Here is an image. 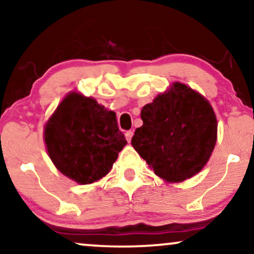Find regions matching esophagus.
<instances>
[{
    "mask_svg": "<svg viewBox=\"0 0 254 254\" xmlns=\"http://www.w3.org/2000/svg\"><path fill=\"white\" fill-rule=\"evenodd\" d=\"M133 130H127L126 133H125V135H126V138H127V141L128 142H130V140H131V137H133Z\"/></svg>",
    "mask_w": 254,
    "mask_h": 254,
    "instance_id": "34e87169",
    "label": "esophagus"
}]
</instances>
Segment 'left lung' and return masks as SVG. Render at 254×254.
Wrapping results in <instances>:
<instances>
[{
  "label": "left lung",
  "mask_w": 254,
  "mask_h": 254,
  "mask_svg": "<svg viewBox=\"0 0 254 254\" xmlns=\"http://www.w3.org/2000/svg\"><path fill=\"white\" fill-rule=\"evenodd\" d=\"M143 125L131 144L161 178L183 182L201 171L216 143L217 121L210 104L182 83L141 111Z\"/></svg>",
  "instance_id": "1"
}]
</instances>
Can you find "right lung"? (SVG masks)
Listing matches in <instances>:
<instances>
[{"instance_id":"right-lung-1","label":"right lung","mask_w":254,"mask_h":254,"mask_svg":"<svg viewBox=\"0 0 254 254\" xmlns=\"http://www.w3.org/2000/svg\"><path fill=\"white\" fill-rule=\"evenodd\" d=\"M45 142L59 171L83 185L106 176L127 143L113 111L75 92L47 123Z\"/></svg>"}]
</instances>
